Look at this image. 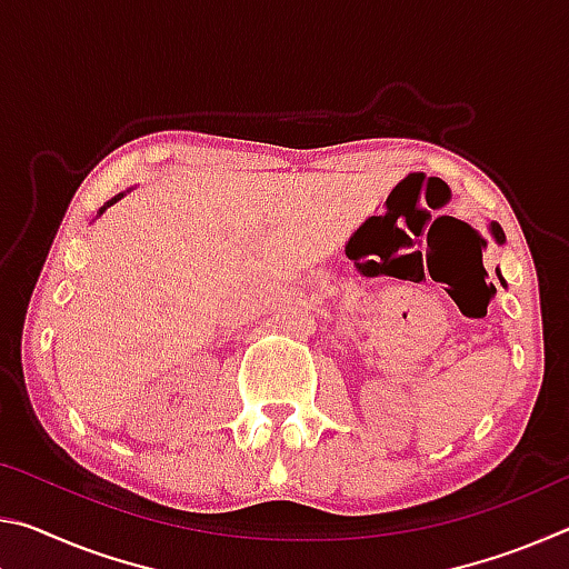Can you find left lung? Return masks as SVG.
Returning <instances> with one entry per match:
<instances>
[{
  "mask_svg": "<svg viewBox=\"0 0 569 569\" xmlns=\"http://www.w3.org/2000/svg\"><path fill=\"white\" fill-rule=\"evenodd\" d=\"M489 233H492V238L497 240V246H505V233H502V228H499L497 223H489ZM497 278H499V283H502V286L507 288L502 273H499V268H497Z\"/></svg>",
  "mask_w": 569,
  "mask_h": 569,
  "instance_id": "obj_1",
  "label": "left lung"
}]
</instances>
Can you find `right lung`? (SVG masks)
I'll use <instances>...</instances> for the list:
<instances>
[{"label": "right lung", "instance_id": "right-lung-1", "mask_svg": "<svg viewBox=\"0 0 569 569\" xmlns=\"http://www.w3.org/2000/svg\"><path fill=\"white\" fill-rule=\"evenodd\" d=\"M130 190H132V188H128V190H124V192H118V196H114V198H110V200H108V203H104V206L100 208V213H98V216H102V213H104V210H108L110 206H114V203H118V200H120V198H124V196H128V192H130Z\"/></svg>", "mask_w": 569, "mask_h": 569}]
</instances>
